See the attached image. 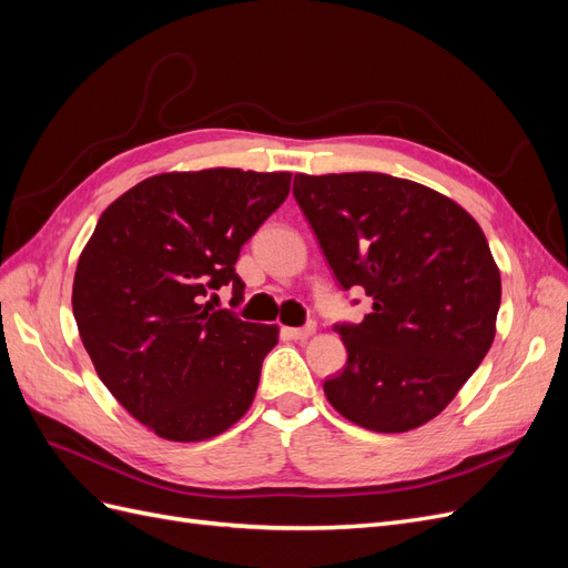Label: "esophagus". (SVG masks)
<instances>
[{"label":"esophagus","mask_w":568,"mask_h":568,"mask_svg":"<svg viewBox=\"0 0 568 568\" xmlns=\"http://www.w3.org/2000/svg\"><path fill=\"white\" fill-rule=\"evenodd\" d=\"M315 334V324H305V326H298V329H286V336L294 338V341H305L311 338Z\"/></svg>","instance_id":"esophagus-1"}]
</instances>
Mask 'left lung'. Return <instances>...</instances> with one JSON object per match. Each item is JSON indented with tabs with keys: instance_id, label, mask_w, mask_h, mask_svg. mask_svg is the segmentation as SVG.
Instances as JSON below:
<instances>
[{
	"instance_id": "obj_1",
	"label": "left lung",
	"mask_w": 568,
	"mask_h": 568,
	"mask_svg": "<svg viewBox=\"0 0 568 568\" xmlns=\"http://www.w3.org/2000/svg\"><path fill=\"white\" fill-rule=\"evenodd\" d=\"M294 196L338 284L374 301L336 326L348 363L326 400L376 434L432 422L495 338L503 284L484 230L453 199L384 173H298Z\"/></svg>"
}]
</instances>
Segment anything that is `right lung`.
<instances>
[{"label":"right lung","instance_id":"right-lung-1","mask_svg":"<svg viewBox=\"0 0 568 568\" xmlns=\"http://www.w3.org/2000/svg\"><path fill=\"white\" fill-rule=\"evenodd\" d=\"M288 189L291 173H163L101 213L78 261L73 315L99 379L156 436L213 438L251 407L280 329L205 298L222 286L244 298L239 251Z\"/></svg>","mask_w":568,"mask_h":568}]
</instances>
